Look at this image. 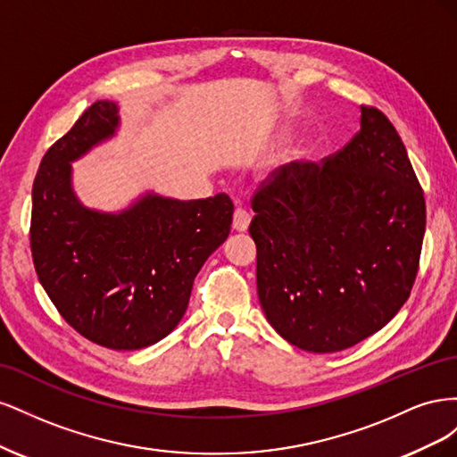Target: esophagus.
Returning <instances> with one entry per match:
<instances>
[{
  "mask_svg": "<svg viewBox=\"0 0 457 457\" xmlns=\"http://www.w3.org/2000/svg\"><path fill=\"white\" fill-rule=\"evenodd\" d=\"M250 220H252V215L247 213L245 210H238L234 212V217H232V230L237 232H245L247 227H250Z\"/></svg>",
  "mask_w": 457,
  "mask_h": 457,
  "instance_id": "1",
  "label": "esophagus"
}]
</instances>
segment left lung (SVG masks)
I'll return each instance as SVG.
<instances>
[{"mask_svg": "<svg viewBox=\"0 0 457 457\" xmlns=\"http://www.w3.org/2000/svg\"><path fill=\"white\" fill-rule=\"evenodd\" d=\"M361 114L324 165H284L252 200L259 303L276 334L309 353L376 334L418 274L423 190L393 123L371 106Z\"/></svg>", "mask_w": 457, "mask_h": 457, "instance_id": "left-lung-1", "label": "left lung"}]
</instances>
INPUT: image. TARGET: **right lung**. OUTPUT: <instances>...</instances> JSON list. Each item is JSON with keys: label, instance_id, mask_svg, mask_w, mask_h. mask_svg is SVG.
I'll use <instances>...</instances> for the list:
<instances>
[{"label": "right lung", "instance_id": "right-lung-1", "mask_svg": "<svg viewBox=\"0 0 457 457\" xmlns=\"http://www.w3.org/2000/svg\"><path fill=\"white\" fill-rule=\"evenodd\" d=\"M120 106L93 103L39 163L30 244L37 278L78 334L114 351L154 345L181 322L192 282L228 238L227 195L181 202L145 192L120 212L84 205L72 162L112 139Z\"/></svg>", "mask_w": 457, "mask_h": 457}]
</instances>
